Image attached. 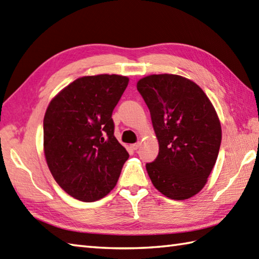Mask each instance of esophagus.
<instances>
[{
	"label": "esophagus",
	"instance_id": "34e87169",
	"mask_svg": "<svg viewBox=\"0 0 259 259\" xmlns=\"http://www.w3.org/2000/svg\"><path fill=\"white\" fill-rule=\"evenodd\" d=\"M139 147H140V144H139V142H137V144L130 145V148H131V149H133V150H137V149H138Z\"/></svg>",
	"mask_w": 259,
	"mask_h": 259
}]
</instances>
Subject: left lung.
I'll use <instances>...</instances> for the list:
<instances>
[{
  "mask_svg": "<svg viewBox=\"0 0 259 259\" xmlns=\"http://www.w3.org/2000/svg\"><path fill=\"white\" fill-rule=\"evenodd\" d=\"M137 89L159 142L155 161L146 164L151 183L170 199H188L203 188L217 160L222 126L216 110L199 85L180 75H148Z\"/></svg>",
  "mask_w": 259,
  "mask_h": 259,
  "instance_id": "left-lung-1",
  "label": "left lung"
}]
</instances>
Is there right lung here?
Here are the masks:
<instances>
[{"label":"right lung","instance_id":"obj_1","mask_svg":"<svg viewBox=\"0 0 259 259\" xmlns=\"http://www.w3.org/2000/svg\"><path fill=\"white\" fill-rule=\"evenodd\" d=\"M128 83L117 74L82 76L49 104L43 120L47 163L58 185L75 199L90 202L108 195L128 160L111 118Z\"/></svg>","mask_w":259,"mask_h":259}]
</instances>
